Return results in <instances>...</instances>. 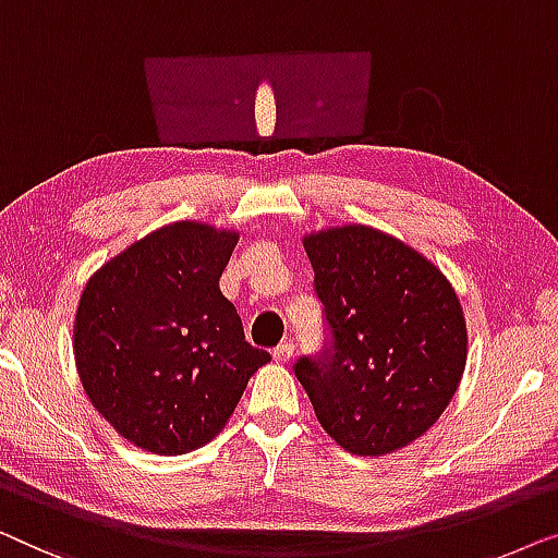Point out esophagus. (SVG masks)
Segmentation results:
<instances>
[{"instance_id": "1", "label": "esophagus", "mask_w": 558, "mask_h": 558, "mask_svg": "<svg viewBox=\"0 0 558 558\" xmlns=\"http://www.w3.org/2000/svg\"><path fill=\"white\" fill-rule=\"evenodd\" d=\"M293 351H295V347L290 341H282V343H278L276 349H272V359L278 361V364H288L290 359H293Z\"/></svg>"}]
</instances>
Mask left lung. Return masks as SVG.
<instances>
[{
    "instance_id": "1",
    "label": "left lung",
    "mask_w": 558,
    "mask_h": 558,
    "mask_svg": "<svg viewBox=\"0 0 558 558\" xmlns=\"http://www.w3.org/2000/svg\"><path fill=\"white\" fill-rule=\"evenodd\" d=\"M328 341L293 372L328 435L354 454H387L435 425L458 391L468 328L433 263L374 227L303 240Z\"/></svg>"
}]
</instances>
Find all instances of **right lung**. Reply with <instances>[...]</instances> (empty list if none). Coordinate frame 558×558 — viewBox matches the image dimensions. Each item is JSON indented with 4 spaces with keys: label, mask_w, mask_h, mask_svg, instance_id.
I'll return each instance as SVG.
<instances>
[{
    "label": "right lung",
    "mask_w": 558,
    "mask_h": 558,
    "mask_svg": "<svg viewBox=\"0 0 558 558\" xmlns=\"http://www.w3.org/2000/svg\"><path fill=\"white\" fill-rule=\"evenodd\" d=\"M238 232L174 222L88 280L75 313L85 395L116 433L156 454L209 442L270 354L250 347L219 278Z\"/></svg>",
    "instance_id": "right-lung-1"
}]
</instances>
